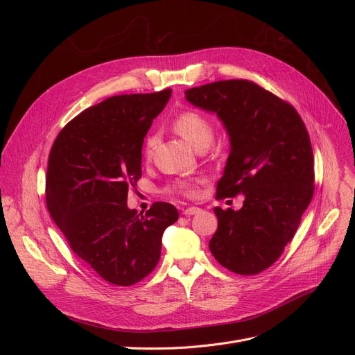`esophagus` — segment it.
<instances>
[{
  "instance_id": "34e87169",
  "label": "esophagus",
  "mask_w": 355,
  "mask_h": 355,
  "mask_svg": "<svg viewBox=\"0 0 355 355\" xmlns=\"http://www.w3.org/2000/svg\"><path fill=\"white\" fill-rule=\"evenodd\" d=\"M198 211H200L198 207H187V209H185V210L182 211V214H184V216H194V214H197Z\"/></svg>"
}]
</instances>
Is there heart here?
<instances>
[{
	"label": "heart",
	"instance_id": "obj_1",
	"mask_svg": "<svg viewBox=\"0 0 355 355\" xmlns=\"http://www.w3.org/2000/svg\"><path fill=\"white\" fill-rule=\"evenodd\" d=\"M173 128L175 132L187 141L197 151H204L207 149L214 138V123L213 121L204 115L200 110L189 109L184 110L174 119ZM155 137L149 135L144 144V155L146 158L151 157L153 149L155 146ZM200 180H180L168 185L165 189L166 193L180 194L184 197H194L196 196V184Z\"/></svg>",
	"mask_w": 355,
	"mask_h": 355
}]
</instances>
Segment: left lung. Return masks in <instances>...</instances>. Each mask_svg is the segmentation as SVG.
Listing matches in <instances>:
<instances>
[{
  "instance_id": "1",
  "label": "left lung",
  "mask_w": 355,
  "mask_h": 355,
  "mask_svg": "<svg viewBox=\"0 0 355 355\" xmlns=\"http://www.w3.org/2000/svg\"><path fill=\"white\" fill-rule=\"evenodd\" d=\"M184 93L214 112L230 137L216 198L245 196L237 211L214 209L218 226L210 252L230 272L257 275L281 257L313 196L306 126L291 103L250 80H218Z\"/></svg>"
}]
</instances>
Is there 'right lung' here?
I'll return each instance as SVG.
<instances>
[{
  "instance_id": "add662e5",
  "label": "right lung",
  "mask_w": 355,
  "mask_h": 355,
  "mask_svg": "<svg viewBox=\"0 0 355 355\" xmlns=\"http://www.w3.org/2000/svg\"><path fill=\"white\" fill-rule=\"evenodd\" d=\"M171 89L112 96L73 118L49 155L46 202L85 263L112 285L138 284L158 265L162 233L178 220L170 202L145 216L126 206L142 175V144Z\"/></svg>"
}]
</instances>
